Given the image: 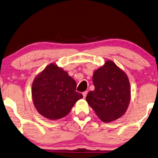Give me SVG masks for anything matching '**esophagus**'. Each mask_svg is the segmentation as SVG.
Listing matches in <instances>:
<instances>
[{
    "label": "esophagus",
    "instance_id": "esophagus-1",
    "mask_svg": "<svg viewBox=\"0 0 158 158\" xmlns=\"http://www.w3.org/2000/svg\"><path fill=\"white\" fill-rule=\"evenodd\" d=\"M87 94H88V91H84V93H82V94H83V97H84V98H85V97H86Z\"/></svg>",
    "mask_w": 158,
    "mask_h": 158
}]
</instances>
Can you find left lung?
Segmentation results:
<instances>
[{
  "label": "left lung",
  "mask_w": 158,
  "mask_h": 158,
  "mask_svg": "<svg viewBox=\"0 0 158 158\" xmlns=\"http://www.w3.org/2000/svg\"><path fill=\"white\" fill-rule=\"evenodd\" d=\"M94 90L90 91L86 101L99 118L110 122L121 117L127 111L131 99L128 77L113 61L94 71Z\"/></svg>",
  "instance_id": "obj_1"
}]
</instances>
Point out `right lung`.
Here are the masks:
<instances>
[{"mask_svg":"<svg viewBox=\"0 0 158 158\" xmlns=\"http://www.w3.org/2000/svg\"><path fill=\"white\" fill-rule=\"evenodd\" d=\"M76 87V81L68 73L56 64H50L34 80L31 86L34 104L45 118L61 119L83 98Z\"/></svg>","mask_w":158,"mask_h":158,"instance_id":"obj_1","label":"right lung"}]
</instances>
